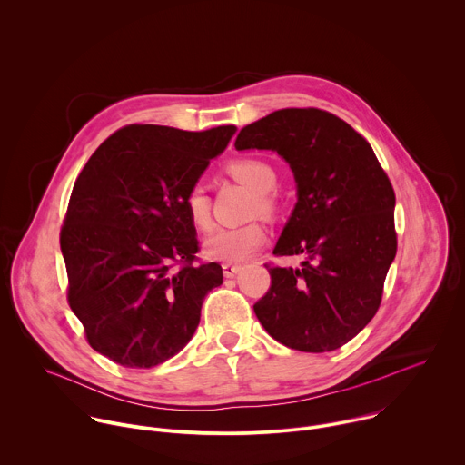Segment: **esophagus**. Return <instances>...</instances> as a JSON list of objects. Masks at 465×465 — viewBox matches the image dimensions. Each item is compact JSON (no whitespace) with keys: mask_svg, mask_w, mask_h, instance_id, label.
I'll use <instances>...</instances> for the list:
<instances>
[{"mask_svg":"<svg viewBox=\"0 0 465 465\" xmlns=\"http://www.w3.org/2000/svg\"><path fill=\"white\" fill-rule=\"evenodd\" d=\"M222 269H223L225 278H232V276L240 271V265H234V263H223V265H222Z\"/></svg>","mask_w":465,"mask_h":465,"instance_id":"1","label":"esophagus"}]
</instances>
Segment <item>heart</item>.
<instances>
[{"label": "heart", "mask_w": 465, "mask_h": 465, "mask_svg": "<svg viewBox=\"0 0 465 465\" xmlns=\"http://www.w3.org/2000/svg\"><path fill=\"white\" fill-rule=\"evenodd\" d=\"M225 173L256 193L254 211L263 214H274L278 211V193L274 191L278 176L274 167L256 156H238L225 165ZM183 207L191 223L198 231H209L213 225L211 218V198L205 185L193 183L185 196ZM267 242V231L260 222H249L236 227L216 229L203 243L205 252L211 258L222 262H242L254 254Z\"/></svg>", "instance_id": "obj_1"}]
</instances>
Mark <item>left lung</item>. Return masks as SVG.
Returning a JSON list of instances; mask_svg holds the SVG:
<instances>
[{
	"label": "left lung",
	"instance_id": "obj_1",
	"mask_svg": "<svg viewBox=\"0 0 465 465\" xmlns=\"http://www.w3.org/2000/svg\"><path fill=\"white\" fill-rule=\"evenodd\" d=\"M234 147L276 151L298 183L274 254L305 262L302 269L265 263L271 287L254 303L260 323L296 351L345 345L376 314L396 256L394 189L372 147L314 107L274 111L245 125Z\"/></svg>",
	"mask_w": 465,
	"mask_h": 465
}]
</instances>
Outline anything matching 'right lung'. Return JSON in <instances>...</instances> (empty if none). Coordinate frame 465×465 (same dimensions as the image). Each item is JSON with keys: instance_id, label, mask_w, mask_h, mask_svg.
<instances>
[{"instance_id": "obj_1", "label": "right lung", "mask_w": 465, "mask_h": 465, "mask_svg": "<svg viewBox=\"0 0 465 465\" xmlns=\"http://www.w3.org/2000/svg\"><path fill=\"white\" fill-rule=\"evenodd\" d=\"M234 133L125 125L76 178L60 231L67 302L89 345L114 363L149 369L173 358L222 285V267L196 256L183 196Z\"/></svg>"}]
</instances>
